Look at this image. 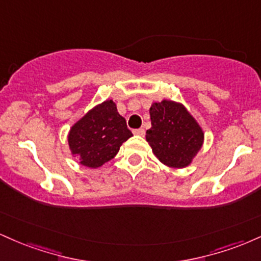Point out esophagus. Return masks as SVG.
<instances>
[{"instance_id": "obj_1", "label": "esophagus", "mask_w": 261, "mask_h": 261, "mask_svg": "<svg viewBox=\"0 0 261 261\" xmlns=\"http://www.w3.org/2000/svg\"><path fill=\"white\" fill-rule=\"evenodd\" d=\"M133 133L134 135H136V136H145V130H143V128H135Z\"/></svg>"}]
</instances>
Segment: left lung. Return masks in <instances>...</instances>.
<instances>
[{
  "mask_svg": "<svg viewBox=\"0 0 261 261\" xmlns=\"http://www.w3.org/2000/svg\"><path fill=\"white\" fill-rule=\"evenodd\" d=\"M152 127L146 140L155 157L172 168H184L201 148L203 133L181 104L172 100L153 103L149 109Z\"/></svg>",
  "mask_w": 261,
  "mask_h": 261,
  "instance_id": "obj_1",
  "label": "left lung"
}]
</instances>
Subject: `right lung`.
Returning <instances> with one entry per match:
<instances>
[{"label":"right lung","instance_id":"1","mask_svg":"<svg viewBox=\"0 0 261 261\" xmlns=\"http://www.w3.org/2000/svg\"><path fill=\"white\" fill-rule=\"evenodd\" d=\"M133 133L126 120L118 113L113 100H106L88 112L73 125L68 134V145L81 164L98 168L110 161Z\"/></svg>","mask_w":261,"mask_h":261}]
</instances>
